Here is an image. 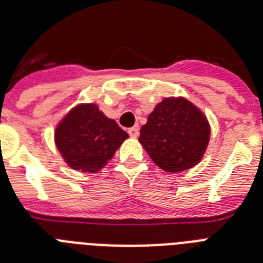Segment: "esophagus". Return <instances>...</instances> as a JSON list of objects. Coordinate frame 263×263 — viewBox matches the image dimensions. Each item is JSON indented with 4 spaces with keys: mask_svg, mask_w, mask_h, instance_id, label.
Wrapping results in <instances>:
<instances>
[{
    "mask_svg": "<svg viewBox=\"0 0 263 263\" xmlns=\"http://www.w3.org/2000/svg\"><path fill=\"white\" fill-rule=\"evenodd\" d=\"M127 133L130 134V137L137 138V137H138V134H140V129H138L137 126H133V127H130V129L127 130Z\"/></svg>",
    "mask_w": 263,
    "mask_h": 263,
    "instance_id": "obj_1",
    "label": "esophagus"
}]
</instances>
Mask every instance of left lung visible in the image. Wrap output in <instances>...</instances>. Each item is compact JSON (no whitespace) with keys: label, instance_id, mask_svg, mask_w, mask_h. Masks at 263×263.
<instances>
[{"label":"left lung","instance_id":"8db88e82","mask_svg":"<svg viewBox=\"0 0 263 263\" xmlns=\"http://www.w3.org/2000/svg\"><path fill=\"white\" fill-rule=\"evenodd\" d=\"M207 117L185 98H165L141 127L140 142L156 165L176 173L194 168L210 142Z\"/></svg>","mask_w":263,"mask_h":263}]
</instances>
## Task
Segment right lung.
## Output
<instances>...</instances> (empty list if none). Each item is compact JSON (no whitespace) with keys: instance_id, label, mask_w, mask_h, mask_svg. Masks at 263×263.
<instances>
[{"instance_id":"add662e5","label":"right lung","mask_w":263,"mask_h":263,"mask_svg":"<svg viewBox=\"0 0 263 263\" xmlns=\"http://www.w3.org/2000/svg\"><path fill=\"white\" fill-rule=\"evenodd\" d=\"M129 134L95 103L78 105L59 122L55 144L69 168L97 173L112 158Z\"/></svg>"}]
</instances>
